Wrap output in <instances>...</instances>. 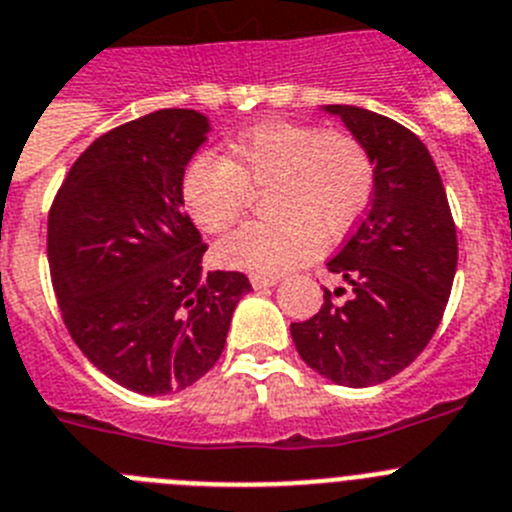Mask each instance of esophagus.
<instances>
[{
	"label": "esophagus",
	"instance_id": "34e87169",
	"mask_svg": "<svg viewBox=\"0 0 512 512\" xmlns=\"http://www.w3.org/2000/svg\"><path fill=\"white\" fill-rule=\"evenodd\" d=\"M250 283L255 290H262L278 283V278H273V275H250Z\"/></svg>",
	"mask_w": 512,
	"mask_h": 512
}]
</instances>
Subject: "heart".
<instances>
[{"mask_svg": "<svg viewBox=\"0 0 512 512\" xmlns=\"http://www.w3.org/2000/svg\"><path fill=\"white\" fill-rule=\"evenodd\" d=\"M181 188L191 219L209 234L234 227L250 191L267 188L270 216L219 242L216 260L255 275H280L357 227L375 191V165L349 132L273 119L229 142L224 160L193 158Z\"/></svg>", "mask_w": 512, "mask_h": 512, "instance_id": "1", "label": "heart"}]
</instances>
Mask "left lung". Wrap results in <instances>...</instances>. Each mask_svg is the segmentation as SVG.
<instances>
[{
	"instance_id": "left-lung-1",
	"label": "left lung",
	"mask_w": 512,
	"mask_h": 512,
	"mask_svg": "<svg viewBox=\"0 0 512 512\" xmlns=\"http://www.w3.org/2000/svg\"><path fill=\"white\" fill-rule=\"evenodd\" d=\"M370 153L375 191L370 211L329 260L352 296L324 288V306L290 324L311 370L347 388L390 380L431 342L457 273V229L444 183L426 145L403 124L349 104H329Z\"/></svg>"
}]
</instances>
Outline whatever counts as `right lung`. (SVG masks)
I'll use <instances>...</instances> for the list:
<instances>
[{"instance_id":"add662e5","label":"right lung","mask_w":512,"mask_h":512,"mask_svg":"<svg viewBox=\"0 0 512 512\" xmlns=\"http://www.w3.org/2000/svg\"><path fill=\"white\" fill-rule=\"evenodd\" d=\"M193 109H160L91 142L48 216L63 324L107 377L140 395L188 388L222 357L242 273H201L183 173L209 135Z\"/></svg>"}]
</instances>
